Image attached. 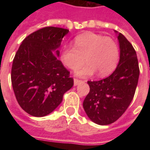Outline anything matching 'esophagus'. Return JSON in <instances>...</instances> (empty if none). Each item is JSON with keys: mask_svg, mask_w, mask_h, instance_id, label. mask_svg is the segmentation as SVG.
I'll return each mask as SVG.
<instances>
[{"mask_svg": "<svg viewBox=\"0 0 150 150\" xmlns=\"http://www.w3.org/2000/svg\"><path fill=\"white\" fill-rule=\"evenodd\" d=\"M81 83V80H79V79H74V85H75V86H77V85H79V83Z\"/></svg>", "mask_w": 150, "mask_h": 150, "instance_id": "obj_1", "label": "esophagus"}]
</instances>
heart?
Segmentation results:
<instances>
[{
  "mask_svg": "<svg viewBox=\"0 0 150 150\" xmlns=\"http://www.w3.org/2000/svg\"><path fill=\"white\" fill-rule=\"evenodd\" d=\"M74 44L75 46H63L60 60L67 67L76 71L86 59L88 63L77 72L78 76L87 77L96 71L100 76H106L116 67L120 57L119 47L112 38L87 32L75 37Z\"/></svg>",
  "mask_w": 150,
  "mask_h": 150,
  "instance_id": "b5f03b06",
  "label": "heart"
}]
</instances>
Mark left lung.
Returning a JSON list of instances; mask_svg holds the SVG:
<instances>
[{
  "mask_svg": "<svg viewBox=\"0 0 150 150\" xmlns=\"http://www.w3.org/2000/svg\"><path fill=\"white\" fill-rule=\"evenodd\" d=\"M115 33L119 42V63L107 78L88 82L90 91L83 103L89 119L100 125H110L124 114L133 99L140 75L132 44L122 34Z\"/></svg>",
  "mask_w": 150,
  "mask_h": 150,
  "instance_id": "left-lung-1",
  "label": "left lung"
}]
</instances>
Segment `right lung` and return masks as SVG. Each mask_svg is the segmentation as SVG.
<instances>
[{
    "instance_id": "1",
    "label": "right lung",
    "mask_w": 150,
    "mask_h": 150,
    "mask_svg": "<svg viewBox=\"0 0 150 150\" xmlns=\"http://www.w3.org/2000/svg\"><path fill=\"white\" fill-rule=\"evenodd\" d=\"M68 32L53 26L40 29L23 40L15 54L12 86L19 105L31 116L52 112L73 87L70 72L58 59L62 40Z\"/></svg>"
}]
</instances>
